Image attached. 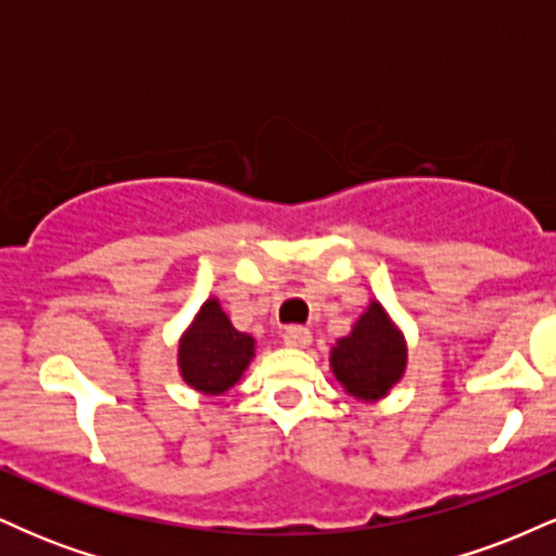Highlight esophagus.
Masks as SVG:
<instances>
[{
  "mask_svg": "<svg viewBox=\"0 0 556 556\" xmlns=\"http://www.w3.org/2000/svg\"><path fill=\"white\" fill-rule=\"evenodd\" d=\"M285 344L287 348H308L311 329L300 327V324H292V327L285 329Z\"/></svg>",
  "mask_w": 556,
  "mask_h": 556,
  "instance_id": "34e87169",
  "label": "esophagus"
}]
</instances>
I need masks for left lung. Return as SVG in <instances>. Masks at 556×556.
I'll use <instances>...</instances> for the list:
<instances>
[{"label": "left lung", "mask_w": 556, "mask_h": 556, "mask_svg": "<svg viewBox=\"0 0 556 556\" xmlns=\"http://www.w3.org/2000/svg\"><path fill=\"white\" fill-rule=\"evenodd\" d=\"M331 366L337 381L355 397L376 400L397 384L405 368V344L389 327L379 303L361 316L353 334L344 337L331 350Z\"/></svg>", "instance_id": "8db88e82"}]
</instances>
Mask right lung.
<instances>
[{"label":"right lung","mask_w":556,"mask_h":556,"mask_svg":"<svg viewBox=\"0 0 556 556\" xmlns=\"http://www.w3.org/2000/svg\"><path fill=\"white\" fill-rule=\"evenodd\" d=\"M253 358V337L229 324L216 300H208L180 344V371L190 387L206 394L227 392L248 361Z\"/></svg>","instance_id":"add662e5"}]
</instances>
